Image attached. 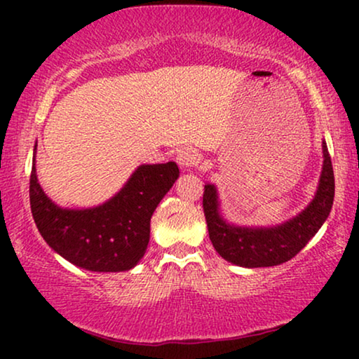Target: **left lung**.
<instances>
[{
    "instance_id": "1",
    "label": "left lung",
    "mask_w": 359,
    "mask_h": 359,
    "mask_svg": "<svg viewBox=\"0 0 359 359\" xmlns=\"http://www.w3.org/2000/svg\"><path fill=\"white\" fill-rule=\"evenodd\" d=\"M34 147L29 198L43 240L78 268L97 273L129 271L145 255L150 217L180 176L173 161L135 168L119 193L96 208H60L43 193Z\"/></svg>"
}]
</instances>
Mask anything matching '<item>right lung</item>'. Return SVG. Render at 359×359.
I'll return each mask as SVG.
<instances>
[{"label": "right lung", "instance_id": "add662e5", "mask_svg": "<svg viewBox=\"0 0 359 359\" xmlns=\"http://www.w3.org/2000/svg\"><path fill=\"white\" fill-rule=\"evenodd\" d=\"M322 147L323 166L316 196L301 214L276 227L245 229L229 225L219 212L217 188L209 183L204 186L203 208L209 238L225 262L243 268L281 264L296 257L317 233L330 214L335 196V176L325 142Z\"/></svg>", "mask_w": 359, "mask_h": 359}]
</instances>
